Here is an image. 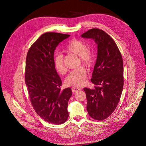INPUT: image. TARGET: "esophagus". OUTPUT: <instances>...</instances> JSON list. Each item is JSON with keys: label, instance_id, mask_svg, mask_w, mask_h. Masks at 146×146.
<instances>
[{"label": "esophagus", "instance_id": "34e87169", "mask_svg": "<svg viewBox=\"0 0 146 146\" xmlns=\"http://www.w3.org/2000/svg\"><path fill=\"white\" fill-rule=\"evenodd\" d=\"M72 92H73V93H75V92H77L80 90H81V88H79V87L74 86V87H72Z\"/></svg>", "mask_w": 146, "mask_h": 146}]
</instances>
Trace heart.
<instances>
[{"label":"heart","instance_id":"obj_1","mask_svg":"<svg viewBox=\"0 0 146 146\" xmlns=\"http://www.w3.org/2000/svg\"><path fill=\"white\" fill-rule=\"evenodd\" d=\"M65 51L68 53H72L78 56L79 63L89 67L93 61V56L92 52L86 48V46L83 42L77 40H72L66 46ZM54 66L56 70L61 74L66 73L67 70L63 61V57L61 54H57L54 59ZM87 72L86 69L80 67L72 70L65 79V83L68 86H80L86 82Z\"/></svg>","mask_w":146,"mask_h":146}]
</instances>
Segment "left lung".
<instances>
[{"label":"left lung","instance_id":"1","mask_svg":"<svg viewBox=\"0 0 146 146\" xmlns=\"http://www.w3.org/2000/svg\"><path fill=\"white\" fill-rule=\"evenodd\" d=\"M81 36L97 45V58L91 82L94 88H84L90 117L101 121L108 118L118 104L124 86L123 60L116 43L102 29H91Z\"/></svg>","mask_w":146,"mask_h":146}]
</instances>
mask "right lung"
Here are the masks:
<instances>
[{"label":"right lung","instance_id":"add662e5","mask_svg":"<svg viewBox=\"0 0 146 146\" xmlns=\"http://www.w3.org/2000/svg\"><path fill=\"white\" fill-rule=\"evenodd\" d=\"M70 35L46 33L29 49L25 79L31 102L42 119L53 124H61L67 119L68 102L72 92L61 90V79L54 66V53L60 42Z\"/></svg>","mask_w":146,"mask_h":146}]
</instances>
